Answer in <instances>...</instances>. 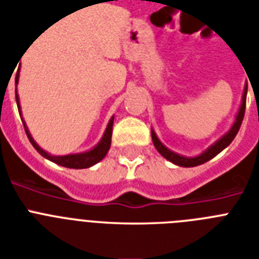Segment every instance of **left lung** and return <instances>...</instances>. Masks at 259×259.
I'll return each mask as SVG.
<instances>
[{
	"instance_id": "8db88e82",
	"label": "left lung",
	"mask_w": 259,
	"mask_h": 259,
	"mask_svg": "<svg viewBox=\"0 0 259 259\" xmlns=\"http://www.w3.org/2000/svg\"><path fill=\"white\" fill-rule=\"evenodd\" d=\"M246 95H247V85H245V90H243V96H242V103L241 107H239V111H238L237 116H235V121L234 124L231 125V128L229 131L222 136V138H219L214 144L208 147L207 150L203 151L202 154L198 155V156H192V158H187V156H183V155H179L177 152H174V151L168 150L167 147L163 144L159 138L156 136L155 131L151 128V136H152V142H154L155 148L159 151V154L162 155L163 158H165L167 160H169L171 163L177 165H181V167H195V165L203 164V163L208 162L210 159H212L214 156L223 151L226 148L229 144H230L234 138L237 136L238 131H239V128H241L242 120H243V116H245V108H246Z\"/></svg>"
}]
</instances>
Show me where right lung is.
<instances>
[{"label":"right lung","mask_w":259,"mask_h":259,"mask_svg":"<svg viewBox=\"0 0 259 259\" xmlns=\"http://www.w3.org/2000/svg\"><path fill=\"white\" fill-rule=\"evenodd\" d=\"M18 77H20V72L16 76V85L18 84ZM16 101H17V107H18V112H20V116H21L22 124H24L25 132H26V135H28V139L30 140L32 143V146L34 147L37 150L38 154H41L44 158H47L48 160H51V162L56 163V164L63 165V167H68V168H88V167H92L94 164L99 163L100 160L104 159V156L107 155V152L109 151V147H111V138H112V127H113V117L112 116L109 119L108 125L105 128L104 135L100 139V142L97 143L96 146L90 151H85V152H80V154H69V155H60V156H56V155H51L48 154L47 151H44L41 148L34 139L30 135V132H29L28 127H26V123L22 119V113H21V107H20V99H18L17 95V90H16Z\"/></svg>","instance_id":"1"}]
</instances>
